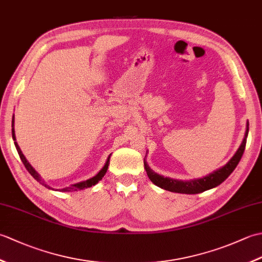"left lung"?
Listing matches in <instances>:
<instances>
[{
    "instance_id": "left-lung-1",
    "label": "left lung",
    "mask_w": 262,
    "mask_h": 262,
    "mask_svg": "<svg viewBox=\"0 0 262 262\" xmlns=\"http://www.w3.org/2000/svg\"><path fill=\"white\" fill-rule=\"evenodd\" d=\"M248 132H249V128H247L243 142L241 144V146L238 147L236 153L234 154V157H233L229 162L223 166V168H221L217 171H214L213 173H210L204 178H200V179L191 180V181H180V180L171 179V178H166V177L164 178L162 176L155 173L152 169H149V166L145 162V160H144V168H145L148 178L151 179V181L154 183V185H157L162 189H165V190H169L172 192H180V193H190V194L204 192L206 190H208V189H211L221 185V183L223 182L233 171H234L236 165L238 164V162H240V160L242 158L244 148H246Z\"/></svg>"
}]
</instances>
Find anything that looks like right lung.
<instances>
[{"label":"right lung","mask_w":262,"mask_h":262,"mask_svg":"<svg viewBox=\"0 0 262 262\" xmlns=\"http://www.w3.org/2000/svg\"><path fill=\"white\" fill-rule=\"evenodd\" d=\"M12 127H13V120H12ZM12 137H13V140L15 141L14 129H13V128H12ZM14 144H15L16 151H18V153H19V157H20V159H21V161H22V163L25 164V166H26V169L28 170V172H29V173H30L33 178H35V179H36L37 181L40 182L42 186H45V187H47L48 189H51V187H48V186L46 185V183L40 179V177H39V174L35 171V169H33L32 166L29 164V162H28V161L26 160L25 155L22 154L21 149H20L18 144H16V142H14ZM109 161H110V155H109V158H108V160H107V162H105L104 166H103V168H102L101 170H100V172H99V173H98L96 177H93V178H91V179H89V180H86V181H82V182H79V183H75V185H72V186H70V187H66V188L60 189V191H76V190H81V189L90 188V187L94 186V185H96V183H98L100 180L102 179L103 176L105 174V172H107L108 165H109Z\"/></svg>","instance_id":"right-lung-1"}]
</instances>
